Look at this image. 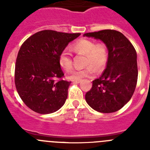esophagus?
I'll list each match as a JSON object with an SVG mask.
<instances>
[{"mask_svg": "<svg viewBox=\"0 0 150 150\" xmlns=\"http://www.w3.org/2000/svg\"><path fill=\"white\" fill-rule=\"evenodd\" d=\"M74 81V83H79L80 82H81V80H73Z\"/></svg>", "mask_w": 150, "mask_h": 150, "instance_id": "34e87169", "label": "esophagus"}]
</instances>
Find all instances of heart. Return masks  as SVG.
<instances>
[{
  "mask_svg": "<svg viewBox=\"0 0 150 150\" xmlns=\"http://www.w3.org/2000/svg\"><path fill=\"white\" fill-rule=\"evenodd\" d=\"M71 50L76 53L85 55L83 69H76L68 74L67 78L71 80H81L86 77H91L97 71L104 68L108 59V50L104 43H95V41L88 39H79L71 46ZM59 63L66 71H70L73 67L71 55L67 50L62 51L59 56Z\"/></svg>",
  "mask_w": 150,
  "mask_h": 150,
  "instance_id": "obj_1",
  "label": "heart"
}]
</instances>
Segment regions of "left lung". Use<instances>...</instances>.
Instances as JSON below:
<instances>
[{"label":"left lung","instance_id":"left-lung-1","mask_svg":"<svg viewBox=\"0 0 150 150\" xmlns=\"http://www.w3.org/2000/svg\"><path fill=\"white\" fill-rule=\"evenodd\" d=\"M83 36L100 40L108 50L106 69L92 82L86 100L98 112H116L129 101L136 88L138 76L136 50L126 37L117 30H102Z\"/></svg>","mask_w":150,"mask_h":150}]
</instances>
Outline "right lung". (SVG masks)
I'll use <instances>...</instances> for the list:
<instances>
[{"label":"right lung","mask_w":150,"mask_h":150,"mask_svg":"<svg viewBox=\"0 0 150 150\" xmlns=\"http://www.w3.org/2000/svg\"><path fill=\"white\" fill-rule=\"evenodd\" d=\"M79 35L44 30L22 45L16 63L15 84L19 97L30 110L49 114L64 104L71 82L56 81L64 76L59 56Z\"/></svg>","instance_id":"obj_1"}]
</instances>
